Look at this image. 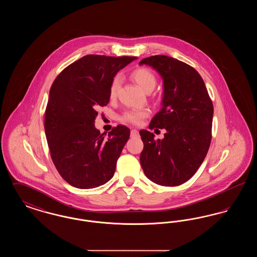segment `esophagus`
<instances>
[{"label":"esophagus","instance_id":"34e87169","mask_svg":"<svg viewBox=\"0 0 257 257\" xmlns=\"http://www.w3.org/2000/svg\"><path fill=\"white\" fill-rule=\"evenodd\" d=\"M138 136H139L138 130L132 129V130H131V137H132V138H136V137H138Z\"/></svg>","mask_w":257,"mask_h":257}]
</instances>
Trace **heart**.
<instances>
[{
  "label": "heart",
  "mask_w": 257,
  "mask_h": 257,
  "mask_svg": "<svg viewBox=\"0 0 257 257\" xmlns=\"http://www.w3.org/2000/svg\"><path fill=\"white\" fill-rule=\"evenodd\" d=\"M131 77L134 80L135 83L147 93L151 92L155 88L157 84L156 76L149 69L144 68V67L134 70L131 74ZM120 82H121V78L118 75L112 79L110 83V90H109V96L110 99H114L116 97L118 88L120 86ZM148 114H149L148 110L145 109L127 110L121 115L120 119L122 122L138 125V124H141L144 120V118H146Z\"/></svg>",
  "instance_id": "heart-1"
}]
</instances>
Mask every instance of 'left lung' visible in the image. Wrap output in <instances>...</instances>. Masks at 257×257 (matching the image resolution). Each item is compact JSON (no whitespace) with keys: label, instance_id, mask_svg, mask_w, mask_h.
<instances>
[{"label":"left lung","instance_id":"8db88e82","mask_svg":"<svg viewBox=\"0 0 257 257\" xmlns=\"http://www.w3.org/2000/svg\"><path fill=\"white\" fill-rule=\"evenodd\" d=\"M163 79L162 109L149 128L166 129L164 139L141 130L144 143L141 165L147 178L161 186L188 181L206 157L211 143L213 104L205 84L195 68L168 56H151L140 61Z\"/></svg>","mask_w":257,"mask_h":257}]
</instances>
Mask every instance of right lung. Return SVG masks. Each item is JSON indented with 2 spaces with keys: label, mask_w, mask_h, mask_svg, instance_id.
Wrapping results in <instances>:
<instances>
[{
  "label": "right lung",
  "mask_w": 257,
  "mask_h": 257,
  "mask_svg": "<svg viewBox=\"0 0 257 257\" xmlns=\"http://www.w3.org/2000/svg\"><path fill=\"white\" fill-rule=\"evenodd\" d=\"M136 59L87 55L64 68L51 86L44 121L51 158L75 188H96L113 176L130 130L118 125L106 138L94 122L98 108L110 101L113 77Z\"/></svg>",
  "instance_id": "add662e5"
}]
</instances>
